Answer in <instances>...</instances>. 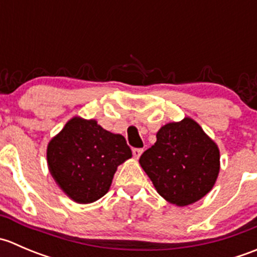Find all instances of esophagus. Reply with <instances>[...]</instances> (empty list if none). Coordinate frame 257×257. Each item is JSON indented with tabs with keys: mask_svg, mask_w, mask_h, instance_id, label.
I'll return each instance as SVG.
<instances>
[{
	"mask_svg": "<svg viewBox=\"0 0 257 257\" xmlns=\"http://www.w3.org/2000/svg\"><path fill=\"white\" fill-rule=\"evenodd\" d=\"M142 153H143V149H141V148H134V149H133V157L136 158V159H139V157L142 155Z\"/></svg>",
	"mask_w": 257,
	"mask_h": 257,
	"instance_id": "34e87169",
	"label": "esophagus"
}]
</instances>
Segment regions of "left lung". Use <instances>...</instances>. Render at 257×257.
Wrapping results in <instances>:
<instances>
[{
  "instance_id": "obj_1",
  "label": "left lung",
  "mask_w": 257,
  "mask_h": 257,
  "mask_svg": "<svg viewBox=\"0 0 257 257\" xmlns=\"http://www.w3.org/2000/svg\"><path fill=\"white\" fill-rule=\"evenodd\" d=\"M158 193L178 206L193 204L211 190L220 169L216 144L193 119L169 123L139 159Z\"/></svg>"
}]
</instances>
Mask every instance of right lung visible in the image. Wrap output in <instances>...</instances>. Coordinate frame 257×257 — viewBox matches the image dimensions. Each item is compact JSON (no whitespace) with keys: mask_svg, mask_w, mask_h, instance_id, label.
Here are the masks:
<instances>
[{"mask_svg":"<svg viewBox=\"0 0 257 257\" xmlns=\"http://www.w3.org/2000/svg\"><path fill=\"white\" fill-rule=\"evenodd\" d=\"M132 157L120 134H113L95 120L73 118L49 142L48 168L59 188L79 204L107 194L116 167Z\"/></svg>","mask_w":257,"mask_h":257,"instance_id":"right-lung-1","label":"right lung"}]
</instances>
